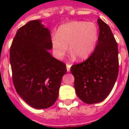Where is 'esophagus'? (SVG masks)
Returning a JSON list of instances; mask_svg holds the SVG:
<instances>
[{
	"instance_id": "esophagus-1",
	"label": "esophagus",
	"mask_w": 129,
	"mask_h": 129,
	"mask_svg": "<svg viewBox=\"0 0 129 129\" xmlns=\"http://www.w3.org/2000/svg\"><path fill=\"white\" fill-rule=\"evenodd\" d=\"M70 67H71V65L66 64V69H67L68 73H69V72L70 71Z\"/></svg>"
}]
</instances>
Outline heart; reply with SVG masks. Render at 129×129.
<instances>
[{
    "mask_svg": "<svg viewBox=\"0 0 129 129\" xmlns=\"http://www.w3.org/2000/svg\"><path fill=\"white\" fill-rule=\"evenodd\" d=\"M99 38L98 27L93 22L71 21L63 24L51 39L54 55L62 59L68 47L72 56L85 59L92 53Z\"/></svg>",
    "mask_w": 129,
    "mask_h": 129,
    "instance_id": "obj_1",
    "label": "heart"
}]
</instances>
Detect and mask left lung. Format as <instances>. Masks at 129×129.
<instances>
[{
	"instance_id": "left-lung-1",
	"label": "left lung",
	"mask_w": 129,
	"mask_h": 129,
	"mask_svg": "<svg viewBox=\"0 0 129 129\" xmlns=\"http://www.w3.org/2000/svg\"><path fill=\"white\" fill-rule=\"evenodd\" d=\"M98 42L92 54L85 61L71 66L75 89L86 104L102 102L113 89L118 76L117 44L110 27L98 18Z\"/></svg>"
}]
</instances>
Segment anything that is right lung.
<instances>
[{
	"mask_svg": "<svg viewBox=\"0 0 129 129\" xmlns=\"http://www.w3.org/2000/svg\"><path fill=\"white\" fill-rule=\"evenodd\" d=\"M51 34L41 20L19 28L10 48L13 83L19 96L37 109L50 107L58 98L66 66L52 56Z\"/></svg>",
	"mask_w": 129,
	"mask_h": 129,
	"instance_id": "1",
	"label": "right lung"
}]
</instances>
